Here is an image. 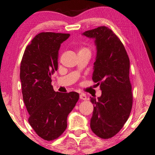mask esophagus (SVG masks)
Listing matches in <instances>:
<instances>
[{
  "instance_id": "34e87169",
  "label": "esophagus",
  "mask_w": 155,
  "mask_h": 155,
  "mask_svg": "<svg viewBox=\"0 0 155 155\" xmlns=\"http://www.w3.org/2000/svg\"><path fill=\"white\" fill-rule=\"evenodd\" d=\"M80 98L81 100H84V101H86L87 100V96L84 94H80Z\"/></svg>"
}]
</instances>
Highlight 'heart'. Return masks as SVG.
I'll use <instances>...</instances> for the list:
<instances>
[{"label":"heart","mask_w":155,"mask_h":155,"mask_svg":"<svg viewBox=\"0 0 155 155\" xmlns=\"http://www.w3.org/2000/svg\"><path fill=\"white\" fill-rule=\"evenodd\" d=\"M85 49H86V48H82V49H81L80 51H82V50H85Z\"/></svg>","instance_id":"obj_1"}]
</instances>
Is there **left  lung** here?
Wrapping results in <instances>:
<instances>
[{
    "label": "left lung",
    "mask_w": 155,
    "mask_h": 155,
    "mask_svg": "<svg viewBox=\"0 0 155 155\" xmlns=\"http://www.w3.org/2000/svg\"><path fill=\"white\" fill-rule=\"evenodd\" d=\"M96 48L92 79L102 91L91 97L94 104L90 126L95 134L109 139L121 130L132 107L130 59L122 42L109 28L101 26L82 33Z\"/></svg>",
    "instance_id": "obj_1"
}]
</instances>
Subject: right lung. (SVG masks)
Wrapping results in <instances>:
<instances>
[{"label": "right lung", "instance_id": "right-lung-1", "mask_svg": "<svg viewBox=\"0 0 155 155\" xmlns=\"http://www.w3.org/2000/svg\"><path fill=\"white\" fill-rule=\"evenodd\" d=\"M70 34L41 32L26 47L20 68L23 99L31 127L46 141L58 138L67 127V117L79 99L76 92L59 93L51 85L58 70V52Z\"/></svg>", "mask_w": 155, "mask_h": 155}]
</instances>
